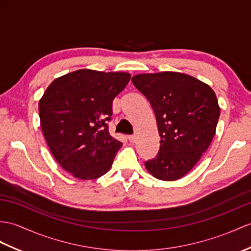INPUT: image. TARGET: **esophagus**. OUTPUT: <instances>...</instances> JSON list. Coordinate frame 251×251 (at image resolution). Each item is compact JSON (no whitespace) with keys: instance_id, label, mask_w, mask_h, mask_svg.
<instances>
[{"instance_id":"1","label":"esophagus","mask_w":251,"mask_h":251,"mask_svg":"<svg viewBox=\"0 0 251 251\" xmlns=\"http://www.w3.org/2000/svg\"><path fill=\"white\" fill-rule=\"evenodd\" d=\"M128 140H129L130 143H135L136 140H137V137H136L135 135H133V136H129V137H128Z\"/></svg>"}]
</instances>
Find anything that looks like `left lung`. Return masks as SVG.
<instances>
[{
  "mask_svg": "<svg viewBox=\"0 0 251 251\" xmlns=\"http://www.w3.org/2000/svg\"><path fill=\"white\" fill-rule=\"evenodd\" d=\"M131 81L152 106L160 136L158 154L145 168L161 180L182 178L216 133L220 115L216 94L199 79L176 72L139 74Z\"/></svg>",
  "mask_w": 251,
  "mask_h": 251,
  "instance_id": "1",
  "label": "left lung"
}]
</instances>
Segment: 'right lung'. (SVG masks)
I'll list each match as a JSON object with an SVG mask.
<instances>
[{
  "instance_id": "obj_1",
  "label": "right lung",
  "mask_w": 251,
  "mask_h": 251,
  "mask_svg": "<svg viewBox=\"0 0 251 251\" xmlns=\"http://www.w3.org/2000/svg\"><path fill=\"white\" fill-rule=\"evenodd\" d=\"M128 73L79 69L54 79L39 99L40 127L64 170L95 179L112 166L122 143L110 136L112 101L130 80Z\"/></svg>"
}]
</instances>
